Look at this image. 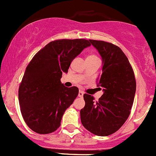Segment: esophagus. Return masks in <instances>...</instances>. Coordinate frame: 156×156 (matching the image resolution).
Here are the masks:
<instances>
[{"label": "esophagus", "mask_w": 156, "mask_h": 156, "mask_svg": "<svg viewBox=\"0 0 156 156\" xmlns=\"http://www.w3.org/2000/svg\"><path fill=\"white\" fill-rule=\"evenodd\" d=\"M83 94L84 93L83 92V91H80L79 94H78V97H79V98H82V97H83Z\"/></svg>", "instance_id": "34e87169"}]
</instances>
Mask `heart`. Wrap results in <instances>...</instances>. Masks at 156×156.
Returning a JSON list of instances; mask_svg holds the SVG:
<instances>
[{"label": "heart", "instance_id": "obj_1", "mask_svg": "<svg viewBox=\"0 0 156 156\" xmlns=\"http://www.w3.org/2000/svg\"><path fill=\"white\" fill-rule=\"evenodd\" d=\"M98 58V56H96V55H94V54H90V55H88L87 59H90V58Z\"/></svg>", "mask_w": 156, "mask_h": 156}]
</instances>
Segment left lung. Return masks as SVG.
<instances>
[{"label": "left lung", "instance_id": "1", "mask_svg": "<svg viewBox=\"0 0 156 156\" xmlns=\"http://www.w3.org/2000/svg\"><path fill=\"white\" fill-rule=\"evenodd\" d=\"M103 59L102 73L98 87L104 91L98 101L94 97L83 95L85 106L80 111L84 128L98 136L116 132L131 114L136 90L133 69L122 50L104 41L90 39Z\"/></svg>", "mask_w": 156, "mask_h": 156}]
</instances>
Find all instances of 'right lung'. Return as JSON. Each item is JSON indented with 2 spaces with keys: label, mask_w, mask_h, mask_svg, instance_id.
Returning <instances> with one entry per match:
<instances>
[{
  "label": "right lung",
  "mask_w": 156,
  "mask_h": 156,
  "mask_svg": "<svg viewBox=\"0 0 156 156\" xmlns=\"http://www.w3.org/2000/svg\"><path fill=\"white\" fill-rule=\"evenodd\" d=\"M90 45L82 38L55 40L30 61L19 85L18 101L23 119L32 131L45 135L59 128L64 112L79 93L76 87H64L62 72H68L72 61Z\"/></svg>",
  "instance_id": "1"
}]
</instances>
